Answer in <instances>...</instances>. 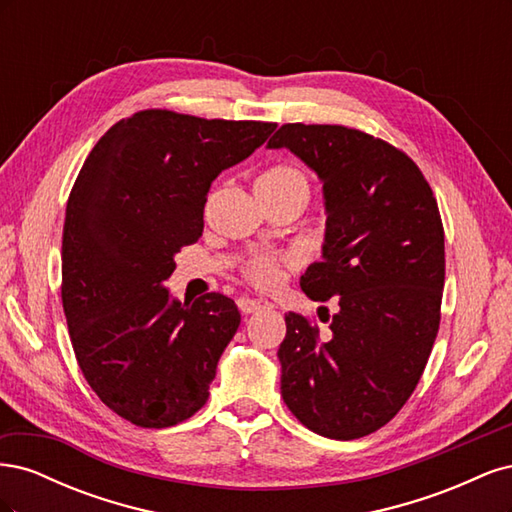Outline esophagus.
<instances>
[{"instance_id": "1", "label": "esophagus", "mask_w": 512, "mask_h": 512, "mask_svg": "<svg viewBox=\"0 0 512 512\" xmlns=\"http://www.w3.org/2000/svg\"><path fill=\"white\" fill-rule=\"evenodd\" d=\"M237 305H239V309H241V314H254V312H258V309H267V307H271V303L269 301H262V299H250V297H241L239 301H237Z\"/></svg>"}]
</instances>
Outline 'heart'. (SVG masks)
Returning <instances> with one entry per match:
<instances>
[{"instance_id":"obj_1","label":"heart","mask_w":512,"mask_h":512,"mask_svg":"<svg viewBox=\"0 0 512 512\" xmlns=\"http://www.w3.org/2000/svg\"><path fill=\"white\" fill-rule=\"evenodd\" d=\"M258 194L269 198H299L307 205L312 194L305 170L294 164H275L258 179ZM282 273V262L273 256H256L245 262L243 275L258 288H271Z\"/></svg>"}]
</instances>
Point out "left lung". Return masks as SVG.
Segmentation results:
<instances>
[{"mask_svg":"<svg viewBox=\"0 0 512 512\" xmlns=\"http://www.w3.org/2000/svg\"><path fill=\"white\" fill-rule=\"evenodd\" d=\"M267 147H288L324 183L322 260L307 267L301 288L339 307L327 320L318 312L327 337L314 320L286 314L282 397L324 438L369 436L414 393L440 329L438 200L412 158L361 130L284 123Z\"/></svg>","mask_w":512,"mask_h":512,"instance_id":"1","label":"left lung"}]
</instances>
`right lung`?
Here are the masks:
<instances>
[{"label": "right lung", "instance_id": "right-lung-1", "mask_svg": "<svg viewBox=\"0 0 512 512\" xmlns=\"http://www.w3.org/2000/svg\"><path fill=\"white\" fill-rule=\"evenodd\" d=\"M277 123L147 108L117 121L87 156L66 207L61 303L87 384L136 427L188 421L207 404L235 337V301H170L175 254L203 235L211 181Z\"/></svg>", "mask_w": 512, "mask_h": 512}]
</instances>
